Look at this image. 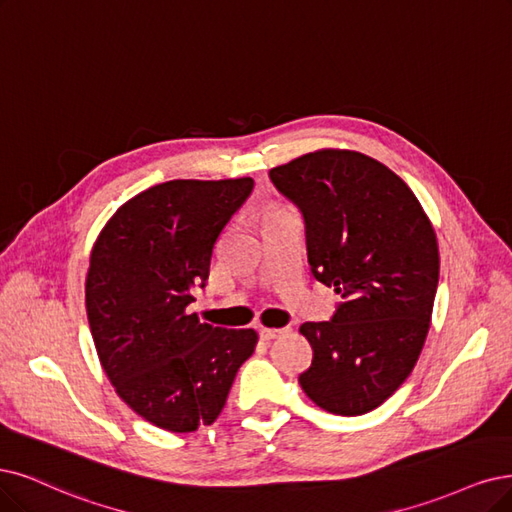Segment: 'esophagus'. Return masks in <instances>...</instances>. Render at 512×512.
Instances as JSON below:
<instances>
[{
	"label": "esophagus",
	"mask_w": 512,
	"mask_h": 512,
	"mask_svg": "<svg viewBox=\"0 0 512 512\" xmlns=\"http://www.w3.org/2000/svg\"><path fill=\"white\" fill-rule=\"evenodd\" d=\"M259 335H261V339H266V342H270V339L289 335V329H268V327H261V329H259Z\"/></svg>",
	"instance_id": "obj_1"
}]
</instances>
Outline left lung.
<instances>
[{
  "mask_svg": "<svg viewBox=\"0 0 512 512\" xmlns=\"http://www.w3.org/2000/svg\"><path fill=\"white\" fill-rule=\"evenodd\" d=\"M270 179L304 213L312 274L344 297L331 320L299 327L314 350L299 384L329 413L373 411L426 342L441 266L434 227L409 185L361 151L318 149Z\"/></svg>",
  "mask_w": 512,
  "mask_h": 512,
  "instance_id": "8db88e82",
  "label": "left lung"
}]
</instances>
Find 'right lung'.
<instances>
[{"label":"right lung","instance_id":"add662e5","mask_svg":"<svg viewBox=\"0 0 512 512\" xmlns=\"http://www.w3.org/2000/svg\"><path fill=\"white\" fill-rule=\"evenodd\" d=\"M251 189V177L154 185L92 246L86 314L101 367L132 411L168 432L213 424L257 346L255 329L213 327L187 310Z\"/></svg>","mask_w":512,"mask_h":512}]
</instances>
